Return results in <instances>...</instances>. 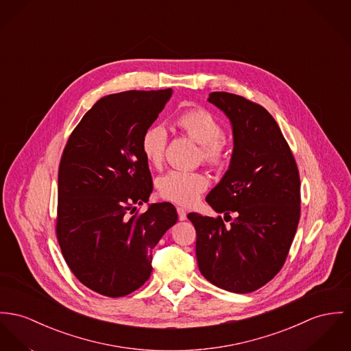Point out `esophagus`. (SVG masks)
<instances>
[{
  "mask_svg": "<svg viewBox=\"0 0 351 351\" xmlns=\"http://www.w3.org/2000/svg\"><path fill=\"white\" fill-rule=\"evenodd\" d=\"M178 215H179V220H186L187 219V213L183 207H178Z\"/></svg>",
  "mask_w": 351,
  "mask_h": 351,
  "instance_id": "1",
  "label": "esophagus"
}]
</instances>
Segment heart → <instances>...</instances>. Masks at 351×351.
Instances as JSON below:
<instances>
[{
	"instance_id": "b5f03b06",
	"label": "heart",
	"mask_w": 351,
	"mask_h": 351,
	"mask_svg": "<svg viewBox=\"0 0 351 351\" xmlns=\"http://www.w3.org/2000/svg\"><path fill=\"white\" fill-rule=\"evenodd\" d=\"M176 127L202 147V159L211 165L223 162L224 145L221 141L223 125L206 108L197 107L182 112L176 120ZM167 145V132L162 125H152L141 137V152L152 167L162 165ZM208 187V179L202 172L169 171L158 182V189L164 199L178 204L192 206Z\"/></svg>"
}]
</instances>
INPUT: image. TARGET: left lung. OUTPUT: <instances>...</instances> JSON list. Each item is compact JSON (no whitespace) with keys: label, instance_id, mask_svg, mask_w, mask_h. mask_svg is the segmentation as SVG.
<instances>
[{"label":"left lung","instance_id":"1","mask_svg":"<svg viewBox=\"0 0 351 351\" xmlns=\"http://www.w3.org/2000/svg\"><path fill=\"white\" fill-rule=\"evenodd\" d=\"M208 103L228 117L234 148L228 169L206 200L231 223L196 213L187 217L196 230L202 275L219 289L247 294L279 272L295 237L300 215L297 162L263 107L227 92L210 93Z\"/></svg>","mask_w":351,"mask_h":351}]
</instances>
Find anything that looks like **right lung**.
Masks as SVG:
<instances>
[{
    "label": "right lung",
    "instance_id": "obj_1",
    "mask_svg": "<svg viewBox=\"0 0 351 351\" xmlns=\"http://www.w3.org/2000/svg\"><path fill=\"white\" fill-rule=\"evenodd\" d=\"M172 89L128 90L101 97L81 119L58 169L57 239L64 259L84 286L125 297L152 272V250L178 221L176 208L148 203L152 178L141 137Z\"/></svg>",
    "mask_w": 351,
    "mask_h": 351
}]
</instances>
